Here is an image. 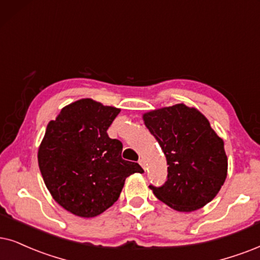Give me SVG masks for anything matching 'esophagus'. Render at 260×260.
Returning <instances> with one entry per match:
<instances>
[{
  "label": "esophagus",
  "mask_w": 260,
  "mask_h": 260,
  "mask_svg": "<svg viewBox=\"0 0 260 260\" xmlns=\"http://www.w3.org/2000/svg\"><path fill=\"white\" fill-rule=\"evenodd\" d=\"M139 164H140L141 167H143V169H144V170L146 169V168H145V162H144V159H143V158L139 159Z\"/></svg>",
  "instance_id": "34e87169"
}]
</instances>
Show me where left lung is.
<instances>
[{"label": "left lung", "instance_id": "1", "mask_svg": "<svg viewBox=\"0 0 260 260\" xmlns=\"http://www.w3.org/2000/svg\"><path fill=\"white\" fill-rule=\"evenodd\" d=\"M143 120L166 154L168 180L150 186L160 202L180 212L196 211L217 196L226 179L224 141L196 108L180 103L147 111Z\"/></svg>", "mask_w": 260, "mask_h": 260}]
</instances>
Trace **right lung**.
<instances>
[{
    "mask_svg": "<svg viewBox=\"0 0 260 260\" xmlns=\"http://www.w3.org/2000/svg\"><path fill=\"white\" fill-rule=\"evenodd\" d=\"M120 111L91 98L75 101L48 123L39 145L45 186L58 205L79 217L101 215L119 199L127 176L144 173L122 159V144L107 133Z\"/></svg>",
    "mask_w": 260,
    "mask_h": 260,
    "instance_id": "1",
    "label": "right lung"
}]
</instances>
